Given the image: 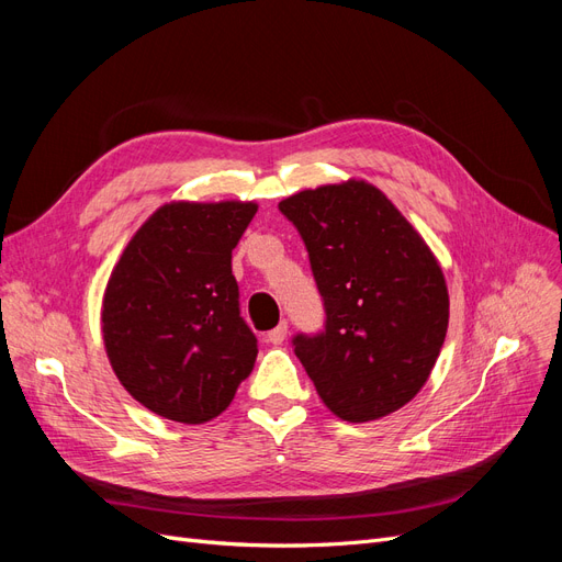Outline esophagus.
Masks as SVG:
<instances>
[{"mask_svg":"<svg viewBox=\"0 0 562 562\" xmlns=\"http://www.w3.org/2000/svg\"><path fill=\"white\" fill-rule=\"evenodd\" d=\"M285 335H288V323L281 321L274 330L267 333V342H269V345H281L283 339H285Z\"/></svg>","mask_w":562,"mask_h":562,"instance_id":"1","label":"esophagus"}]
</instances>
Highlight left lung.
Wrapping results in <instances>:
<instances>
[{"instance_id":"8db88e82","label":"left lung","mask_w":562,"mask_h":562,"mask_svg":"<svg viewBox=\"0 0 562 562\" xmlns=\"http://www.w3.org/2000/svg\"><path fill=\"white\" fill-rule=\"evenodd\" d=\"M279 211L307 246L326 307V330L293 337L321 401L347 422L398 411L427 384L448 333V285L431 248L366 180L297 192Z\"/></svg>"}]
</instances>
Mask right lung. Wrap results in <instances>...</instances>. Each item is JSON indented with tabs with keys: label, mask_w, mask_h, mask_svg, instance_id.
I'll use <instances>...</instances> for the list:
<instances>
[{
	"label": "right lung",
	"mask_w": 562,
	"mask_h": 562,
	"mask_svg": "<svg viewBox=\"0 0 562 562\" xmlns=\"http://www.w3.org/2000/svg\"><path fill=\"white\" fill-rule=\"evenodd\" d=\"M252 201H171L151 213L114 265L103 342L114 375L159 417L203 424L250 375L258 339L239 310L232 250Z\"/></svg>",
	"instance_id": "1"
}]
</instances>
